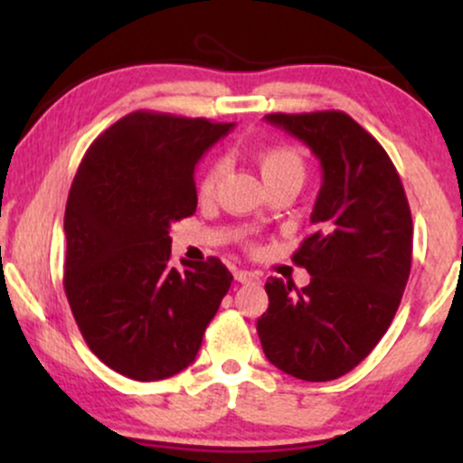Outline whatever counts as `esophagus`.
Returning <instances> with one entry per match:
<instances>
[{
  "mask_svg": "<svg viewBox=\"0 0 463 463\" xmlns=\"http://www.w3.org/2000/svg\"><path fill=\"white\" fill-rule=\"evenodd\" d=\"M235 280H239V283H257L259 274L248 272V269H237V272H235Z\"/></svg>",
  "mask_w": 463,
  "mask_h": 463,
  "instance_id": "34e87169",
  "label": "esophagus"
}]
</instances>
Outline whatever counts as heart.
I'll use <instances>...</instances> for the list:
<instances>
[{"mask_svg": "<svg viewBox=\"0 0 463 463\" xmlns=\"http://www.w3.org/2000/svg\"><path fill=\"white\" fill-rule=\"evenodd\" d=\"M259 169L265 183H274L280 178H305V161L294 147H268L259 154ZM224 176V163L213 161L204 167L198 180V191L202 198H211L217 184Z\"/></svg>", "mask_w": 463, "mask_h": 463, "instance_id": "obj_1", "label": "heart"}]
</instances>
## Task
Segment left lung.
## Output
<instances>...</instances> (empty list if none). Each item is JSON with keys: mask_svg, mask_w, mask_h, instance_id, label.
<instances>
[{"mask_svg": "<svg viewBox=\"0 0 463 463\" xmlns=\"http://www.w3.org/2000/svg\"><path fill=\"white\" fill-rule=\"evenodd\" d=\"M265 121L316 154L322 187L311 235L294 254L311 283L268 279L257 333L269 364L322 383L359 365L394 320L411 269V211L394 163L353 117L317 110Z\"/></svg>", "mask_w": 463, "mask_h": 463, "instance_id": "left-lung-1", "label": "left lung"}]
</instances>
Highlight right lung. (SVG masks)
Segmentation results:
<instances>
[{"label": "right lung", "instance_id": "right-lung-1", "mask_svg": "<svg viewBox=\"0 0 463 463\" xmlns=\"http://www.w3.org/2000/svg\"><path fill=\"white\" fill-rule=\"evenodd\" d=\"M231 130L137 110L93 141L73 178L65 294L89 348L128 379H169L194 364L231 289L220 259L169 263V226L198 204L195 165Z\"/></svg>", "mask_w": 463, "mask_h": 463}]
</instances>
